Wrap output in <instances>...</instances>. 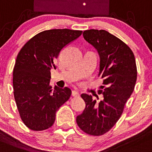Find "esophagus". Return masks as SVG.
Wrapping results in <instances>:
<instances>
[{"instance_id":"obj_1","label":"esophagus","mask_w":152,"mask_h":152,"mask_svg":"<svg viewBox=\"0 0 152 152\" xmlns=\"http://www.w3.org/2000/svg\"><path fill=\"white\" fill-rule=\"evenodd\" d=\"M72 96L75 97H77L79 96V93L76 91H72Z\"/></svg>"}]
</instances>
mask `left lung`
Listing matches in <instances>:
<instances>
[{
	"label": "left lung",
	"instance_id": "left-lung-1",
	"mask_svg": "<svg viewBox=\"0 0 152 152\" xmlns=\"http://www.w3.org/2000/svg\"><path fill=\"white\" fill-rule=\"evenodd\" d=\"M83 37L99 56L98 76L103 79L104 86L99 94H102L103 99L96 103L92 96L82 94L85 107L76 117V123L85 133L99 136L118 121L133 93L137 74L136 61L129 47L107 31L85 30Z\"/></svg>",
	"mask_w": 152,
	"mask_h": 152
}]
</instances>
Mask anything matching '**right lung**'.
Instances as JSON below:
<instances>
[{
  "label": "right lung",
  "mask_w": 152,
  "mask_h": 152,
  "mask_svg": "<svg viewBox=\"0 0 152 152\" xmlns=\"http://www.w3.org/2000/svg\"><path fill=\"white\" fill-rule=\"evenodd\" d=\"M82 33L80 30L54 29L37 34L18 54L13 69L14 97L20 118L32 131L53 125L56 113L68 100L71 90L50 85V70L61 51Z\"/></svg>",
  "instance_id": "1"
}]
</instances>
